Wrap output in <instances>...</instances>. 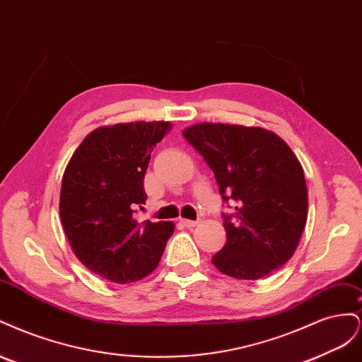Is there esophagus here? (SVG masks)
I'll list each match as a JSON object with an SVG mask.
<instances>
[{
	"label": "esophagus",
	"mask_w": 362,
	"mask_h": 362,
	"mask_svg": "<svg viewBox=\"0 0 362 362\" xmlns=\"http://www.w3.org/2000/svg\"><path fill=\"white\" fill-rule=\"evenodd\" d=\"M180 222L185 226V228H193L198 225V221H190V218H180Z\"/></svg>",
	"instance_id": "esophagus-1"
}]
</instances>
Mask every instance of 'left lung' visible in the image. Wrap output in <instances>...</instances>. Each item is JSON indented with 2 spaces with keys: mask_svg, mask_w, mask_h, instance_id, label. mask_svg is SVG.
I'll use <instances>...</instances> for the list:
<instances>
[{
  "mask_svg": "<svg viewBox=\"0 0 362 362\" xmlns=\"http://www.w3.org/2000/svg\"><path fill=\"white\" fill-rule=\"evenodd\" d=\"M182 136L214 172L222 199L226 243L213 257L218 272L261 279L293 257L308 217L300 163L279 136L259 127L198 124Z\"/></svg>",
  "mask_w": 362,
  "mask_h": 362,
  "instance_id": "1",
  "label": "left lung"
}]
</instances>
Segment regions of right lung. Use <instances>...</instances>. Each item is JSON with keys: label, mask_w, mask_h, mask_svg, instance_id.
Wrapping results in <instances>:
<instances>
[{"label": "right lung", "mask_w": 362, "mask_h": 362, "mask_svg": "<svg viewBox=\"0 0 362 362\" xmlns=\"http://www.w3.org/2000/svg\"><path fill=\"white\" fill-rule=\"evenodd\" d=\"M170 122H129L98 128L74 152L62 180L60 218L74 254L116 284L144 279L161 259L172 222L139 223L151 152Z\"/></svg>", "instance_id": "add662e5"}]
</instances>
